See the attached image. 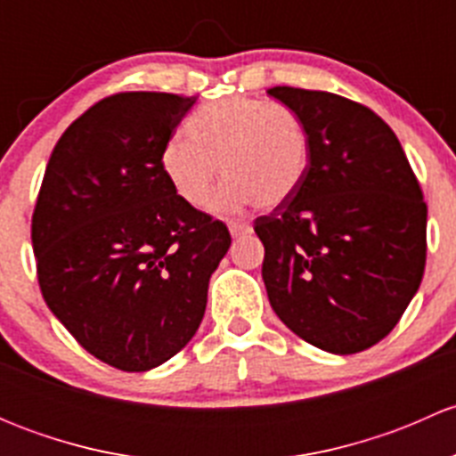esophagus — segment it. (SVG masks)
Returning <instances> with one entry per match:
<instances>
[{
  "instance_id": "1",
  "label": "esophagus",
  "mask_w": 456,
  "mask_h": 456,
  "mask_svg": "<svg viewBox=\"0 0 456 456\" xmlns=\"http://www.w3.org/2000/svg\"><path fill=\"white\" fill-rule=\"evenodd\" d=\"M229 232H232L233 238H240L245 233H251L249 223H236V220H229Z\"/></svg>"
}]
</instances>
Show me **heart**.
<instances>
[{
    "instance_id": "heart-1",
    "label": "heart",
    "mask_w": 456,
    "mask_h": 456,
    "mask_svg": "<svg viewBox=\"0 0 456 456\" xmlns=\"http://www.w3.org/2000/svg\"><path fill=\"white\" fill-rule=\"evenodd\" d=\"M218 165L227 183L216 196L220 211L256 202L262 209L297 194L311 167V132L287 105L251 96H229L205 105L163 150L169 185L190 207H205Z\"/></svg>"
}]
</instances>
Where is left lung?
Masks as SVG:
<instances>
[{"instance_id": "1", "label": "left lung", "mask_w": 456, "mask_h": 456, "mask_svg": "<svg viewBox=\"0 0 456 456\" xmlns=\"http://www.w3.org/2000/svg\"><path fill=\"white\" fill-rule=\"evenodd\" d=\"M311 132L297 194L254 229L275 315L305 342L353 355L402 320L426 266L428 207L395 132L339 94L275 86Z\"/></svg>"}]
</instances>
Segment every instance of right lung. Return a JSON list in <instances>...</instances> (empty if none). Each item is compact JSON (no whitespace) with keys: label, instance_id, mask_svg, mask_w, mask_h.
I'll return each mask as SVG.
<instances>
[{"label":"right lung","instance_id":"1","mask_svg":"<svg viewBox=\"0 0 456 456\" xmlns=\"http://www.w3.org/2000/svg\"><path fill=\"white\" fill-rule=\"evenodd\" d=\"M196 96L118 92L50 154L32 214L41 296L90 355L142 372L199 330L227 227L178 199L163 150Z\"/></svg>","mask_w":456,"mask_h":456}]
</instances>
